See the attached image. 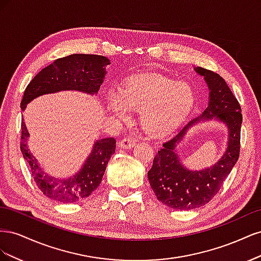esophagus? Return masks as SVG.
Wrapping results in <instances>:
<instances>
[{
    "mask_svg": "<svg viewBox=\"0 0 261 261\" xmlns=\"http://www.w3.org/2000/svg\"><path fill=\"white\" fill-rule=\"evenodd\" d=\"M135 145H136V139H134L132 137L123 138V139L118 141V147L123 148V149H130Z\"/></svg>",
    "mask_w": 261,
    "mask_h": 261,
    "instance_id": "obj_1",
    "label": "esophagus"
}]
</instances>
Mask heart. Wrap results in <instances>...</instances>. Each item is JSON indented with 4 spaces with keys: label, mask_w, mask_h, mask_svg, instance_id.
<instances>
[{
    "label": "heart",
    "mask_w": 261,
    "mask_h": 261,
    "mask_svg": "<svg viewBox=\"0 0 261 261\" xmlns=\"http://www.w3.org/2000/svg\"><path fill=\"white\" fill-rule=\"evenodd\" d=\"M195 94L191 85L158 74L127 78L120 93L111 91L107 99L109 112L125 120L128 109L139 111V122L150 136L161 137L174 130L191 112Z\"/></svg>",
    "instance_id": "1"
}]
</instances>
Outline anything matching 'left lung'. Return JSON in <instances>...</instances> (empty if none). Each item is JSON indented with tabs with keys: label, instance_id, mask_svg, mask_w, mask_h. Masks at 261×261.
I'll return each mask as SVG.
<instances>
[{
	"label": "left lung",
	"instance_id": "8db88e82",
	"mask_svg": "<svg viewBox=\"0 0 261 261\" xmlns=\"http://www.w3.org/2000/svg\"><path fill=\"white\" fill-rule=\"evenodd\" d=\"M195 72L203 76L209 88V102L199 117L189 122L177 135L165 141L153 159L148 179L154 195L165 206L192 210L209 202L230 174L240 156L242 110L238 99L219 74L202 67ZM213 119L226 124L228 147L220 160L203 170H189L181 163L176 147L188 129L201 120Z\"/></svg>",
	"mask_w": 261,
	"mask_h": 261
}]
</instances>
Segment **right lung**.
<instances>
[{"label": "right lung", "instance_id": "1", "mask_svg": "<svg viewBox=\"0 0 261 261\" xmlns=\"http://www.w3.org/2000/svg\"><path fill=\"white\" fill-rule=\"evenodd\" d=\"M110 63L111 61L108 58L94 54H70L55 60L28 84L20 103L21 110L25 111L30 101L43 94L66 90L81 91L91 96L97 94ZM28 138L29 133L22 117L20 150L36 184L48 198L65 203L80 201L96 191L101 184L110 158L115 152L116 145L113 137L96 140L82 169L73 176L59 178L49 175L40 167L28 148Z\"/></svg>", "mask_w": 261, "mask_h": 261}]
</instances>
